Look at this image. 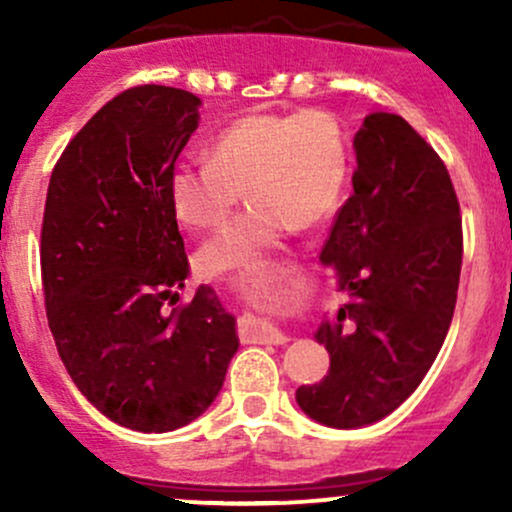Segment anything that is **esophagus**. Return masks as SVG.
Returning <instances> with one entry per match:
<instances>
[{"instance_id": "esophagus-1", "label": "esophagus", "mask_w": 512, "mask_h": 512, "mask_svg": "<svg viewBox=\"0 0 512 512\" xmlns=\"http://www.w3.org/2000/svg\"><path fill=\"white\" fill-rule=\"evenodd\" d=\"M242 337L247 342H260V344H285L287 334H282L280 329L272 327V324L262 322V319H252L242 327Z\"/></svg>"}]
</instances>
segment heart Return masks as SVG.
Masks as SVG:
<instances>
[{"instance_id":"obj_1","label":"heart","mask_w":512,"mask_h":512,"mask_svg":"<svg viewBox=\"0 0 512 512\" xmlns=\"http://www.w3.org/2000/svg\"><path fill=\"white\" fill-rule=\"evenodd\" d=\"M208 156H185L170 170L175 218L215 230L245 188L252 205L205 242V272L257 275L294 225L314 227L337 210L352 170L347 133L327 111L245 113L215 133Z\"/></svg>"}]
</instances>
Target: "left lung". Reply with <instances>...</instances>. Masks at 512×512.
I'll return each mask as SVG.
<instances>
[{
	"instance_id": "obj_1",
	"label": "left lung",
	"mask_w": 512,
	"mask_h": 512,
	"mask_svg": "<svg viewBox=\"0 0 512 512\" xmlns=\"http://www.w3.org/2000/svg\"><path fill=\"white\" fill-rule=\"evenodd\" d=\"M354 193L322 247L347 302L317 342L329 374L299 386V409L359 428L399 409L443 347L463 262L461 205L441 156L396 113H371L354 136Z\"/></svg>"
}]
</instances>
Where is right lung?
Instances as JSON below:
<instances>
[{"instance_id":"right-lung-1","label":"right lung","mask_w":512,"mask_h":512,"mask_svg":"<svg viewBox=\"0 0 512 512\" xmlns=\"http://www.w3.org/2000/svg\"><path fill=\"white\" fill-rule=\"evenodd\" d=\"M198 106L173 86L126 89L71 138L46 190L39 255L56 349L103 416L143 433L203 414L240 347L213 289L178 304L188 255L168 180Z\"/></svg>"}]
</instances>
